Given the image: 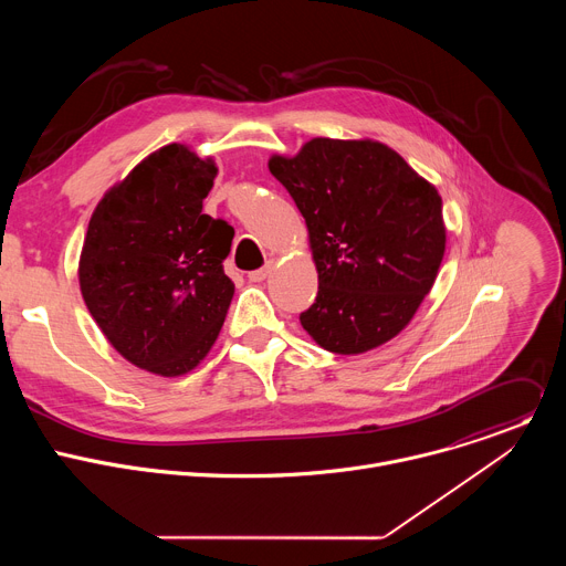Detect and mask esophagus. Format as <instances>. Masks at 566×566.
<instances>
[{"mask_svg":"<svg viewBox=\"0 0 566 566\" xmlns=\"http://www.w3.org/2000/svg\"><path fill=\"white\" fill-rule=\"evenodd\" d=\"M271 269H273V266H271V264H266V266H264V269H258V271H251V273H249V280H251V282H264V280H266V277H269V273H271Z\"/></svg>","mask_w":566,"mask_h":566,"instance_id":"obj_1","label":"esophagus"}]
</instances>
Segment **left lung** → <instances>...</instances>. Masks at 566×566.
Masks as SVG:
<instances>
[{
	"label": "left lung",
	"instance_id": "obj_1",
	"mask_svg": "<svg viewBox=\"0 0 566 566\" xmlns=\"http://www.w3.org/2000/svg\"><path fill=\"white\" fill-rule=\"evenodd\" d=\"M269 170L308 228L317 295L300 313L304 332L343 356L398 336L446 253L437 188L369 138H311L295 156H271Z\"/></svg>",
	"mask_w": 566,
	"mask_h": 566
}]
</instances>
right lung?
Masks as SVG:
<instances>
[{
	"mask_svg": "<svg viewBox=\"0 0 566 566\" xmlns=\"http://www.w3.org/2000/svg\"><path fill=\"white\" fill-rule=\"evenodd\" d=\"M217 166L190 147L156 149L96 206L80 253L85 304L112 347L158 376H181L212 349L234 284V230L203 214Z\"/></svg>",
	"mask_w": 566,
	"mask_h": 566,
	"instance_id": "right-lung-1",
	"label": "right lung"
}]
</instances>
